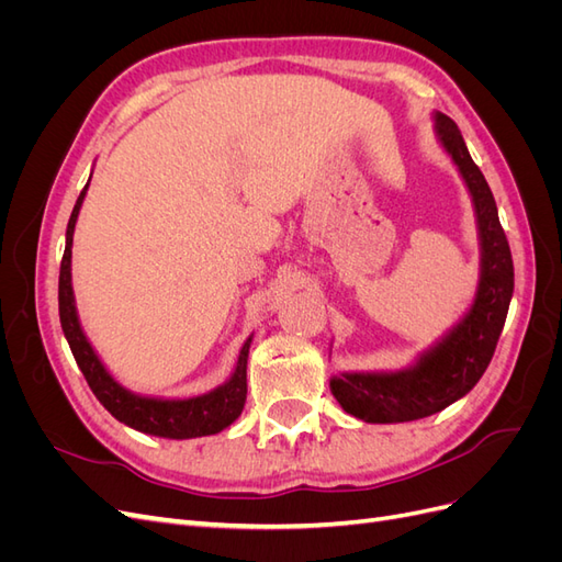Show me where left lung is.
<instances>
[{
  "label": "left lung",
  "instance_id": "1",
  "mask_svg": "<svg viewBox=\"0 0 562 562\" xmlns=\"http://www.w3.org/2000/svg\"><path fill=\"white\" fill-rule=\"evenodd\" d=\"M438 145L457 166L473 203L481 274L469 310L431 347L401 370H347L330 378L342 411L370 424L413 422L446 411L479 384L495 353L514 297V260L499 225L495 196L473 164L457 124L434 112Z\"/></svg>",
  "mask_w": 562,
  "mask_h": 562
}]
</instances>
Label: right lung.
Masks as SVG:
<instances>
[{"mask_svg": "<svg viewBox=\"0 0 562 562\" xmlns=\"http://www.w3.org/2000/svg\"><path fill=\"white\" fill-rule=\"evenodd\" d=\"M91 182V178H89ZM89 182L75 203L70 223L65 232V252L60 262V279H58V312H60V326L65 333L67 345L72 349L75 361L79 370L87 378L95 398L103 403L105 411L119 419L126 427L159 436V438H199V436H213L227 429L232 422L239 419L244 403H246V366H248V351L252 335L244 342L239 356H236V366L232 375L217 384L211 391H203L196 396L184 398H164V396H145L135 394L119 382L108 366L100 359L93 345L89 342L87 333L81 328L75 291H72V239H75V225L81 211L83 196L89 192Z\"/></svg>", "mask_w": 562, "mask_h": 562, "instance_id": "add662e5", "label": "right lung"}]
</instances>
